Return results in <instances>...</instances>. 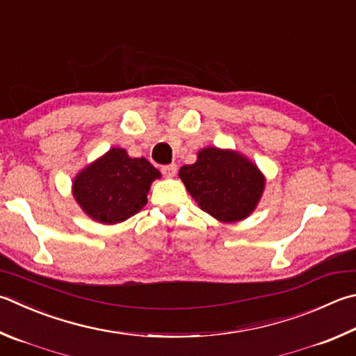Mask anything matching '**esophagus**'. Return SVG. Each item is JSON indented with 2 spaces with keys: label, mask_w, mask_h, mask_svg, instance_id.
<instances>
[{
  "label": "esophagus",
  "mask_w": 356,
  "mask_h": 356,
  "mask_svg": "<svg viewBox=\"0 0 356 356\" xmlns=\"http://www.w3.org/2000/svg\"><path fill=\"white\" fill-rule=\"evenodd\" d=\"M161 172H163L165 177H174V176H176V172H177V166L174 163L165 165V166H161Z\"/></svg>",
  "instance_id": "34e87169"
}]
</instances>
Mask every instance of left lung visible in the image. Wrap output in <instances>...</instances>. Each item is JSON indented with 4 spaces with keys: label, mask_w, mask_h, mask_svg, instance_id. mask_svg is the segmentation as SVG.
I'll return each instance as SVG.
<instances>
[{
    "label": "left lung",
    "mask_w": 356,
    "mask_h": 356,
    "mask_svg": "<svg viewBox=\"0 0 356 356\" xmlns=\"http://www.w3.org/2000/svg\"><path fill=\"white\" fill-rule=\"evenodd\" d=\"M180 179L200 209L219 221L235 222L249 216L264 188V179L238 152L205 147L197 161L180 168Z\"/></svg>",
    "instance_id": "1"
}]
</instances>
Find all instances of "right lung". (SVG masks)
<instances>
[{
	"label": "right lung",
	"mask_w": 356,
	"mask_h": 356,
	"mask_svg": "<svg viewBox=\"0 0 356 356\" xmlns=\"http://www.w3.org/2000/svg\"><path fill=\"white\" fill-rule=\"evenodd\" d=\"M160 172L146 159H131L113 147L86 168L73 184L82 210L102 224L126 221L143 209L146 195Z\"/></svg>",
	"instance_id": "obj_1"
}]
</instances>
